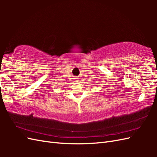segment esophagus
Segmentation results:
<instances>
[{
    "mask_svg": "<svg viewBox=\"0 0 157 157\" xmlns=\"http://www.w3.org/2000/svg\"><path fill=\"white\" fill-rule=\"evenodd\" d=\"M75 80L77 81V82H78V81H79V78H78V77H75Z\"/></svg>",
    "mask_w": 157,
    "mask_h": 157,
    "instance_id": "34e87169",
    "label": "esophagus"
}]
</instances>
